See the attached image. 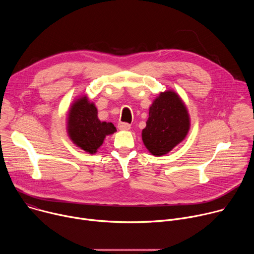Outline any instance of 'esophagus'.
<instances>
[{"label": "esophagus", "mask_w": 254, "mask_h": 254, "mask_svg": "<svg viewBox=\"0 0 254 254\" xmlns=\"http://www.w3.org/2000/svg\"><path fill=\"white\" fill-rule=\"evenodd\" d=\"M118 127H119V129H121V130H128V129L130 128V125H128V124H127V123H120V124L118 125Z\"/></svg>", "instance_id": "34e87169"}]
</instances>
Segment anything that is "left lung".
Returning a JSON list of instances; mask_svg holds the SVG:
<instances>
[{
  "mask_svg": "<svg viewBox=\"0 0 254 254\" xmlns=\"http://www.w3.org/2000/svg\"><path fill=\"white\" fill-rule=\"evenodd\" d=\"M190 129L187 107L174 90L161 92L150 106L147 126L141 138L148 151L164 156L183 141Z\"/></svg>",
  "mask_w": 254,
  "mask_h": 254,
  "instance_id": "left-lung-1",
  "label": "left lung"
}]
</instances>
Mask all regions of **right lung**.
<instances>
[{
	"mask_svg": "<svg viewBox=\"0 0 254 254\" xmlns=\"http://www.w3.org/2000/svg\"><path fill=\"white\" fill-rule=\"evenodd\" d=\"M117 131L112 123L100 122L97 108L86 95L73 101L67 117V132L71 140L88 154H95L108 134Z\"/></svg>",
	"mask_w": 254,
	"mask_h": 254,
	"instance_id": "1",
	"label": "right lung"
}]
</instances>
